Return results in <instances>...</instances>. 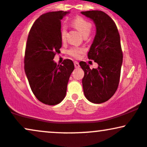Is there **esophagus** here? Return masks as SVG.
Here are the masks:
<instances>
[{
  "instance_id": "obj_1",
  "label": "esophagus",
  "mask_w": 147,
  "mask_h": 147,
  "mask_svg": "<svg viewBox=\"0 0 147 147\" xmlns=\"http://www.w3.org/2000/svg\"><path fill=\"white\" fill-rule=\"evenodd\" d=\"M74 65H75V68H79V64L77 61H74Z\"/></svg>"
}]
</instances>
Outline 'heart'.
I'll list each match as a JSON object with an SVG mask.
<instances>
[{
  "instance_id": "heart-1",
  "label": "heart",
  "mask_w": 147,
  "mask_h": 147,
  "mask_svg": "<svg viewBox=\"0 0 147 147\" xmlns=\"http://www.w3.org/2000/svg\"><path fill=\"white\" fill-rule=\"evenodd\" d=\"M72 25L80 32L81 34L84 36H88L89 34L92 29V24L86 18L82 17H77L72 22ZM67 30L65 26H62L61 28V38L63 41L65 40L66 38ZM85 50L82 48H78V47H74L68 50V53L70 56L75 59H78L82 53H84Z\"/></svg>"
}]
</instances>
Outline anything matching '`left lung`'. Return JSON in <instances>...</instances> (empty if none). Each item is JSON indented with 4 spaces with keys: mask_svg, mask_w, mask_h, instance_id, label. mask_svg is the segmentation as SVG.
<instances>
[{
    "mask_svg": "<svg viewBox=\"0 0 147 147\" xmlns=\"http://www.w3.org/2000/svg\"><path fill=\"white\" fill-rule=\"evenodd\" d=\"M81 13L95 24L96 34L88 57L98 64L97 68L90 69L86 62L79 63L84 71V93L90 102L101 104L112 97L119 85L123 59L120 36L113 20L104 11Z\"/></svg>",
    "mask_w": 147,
    "mask_h": 147,
    "instance_id": "1",
    "label": "left lung"
}]
</instances>
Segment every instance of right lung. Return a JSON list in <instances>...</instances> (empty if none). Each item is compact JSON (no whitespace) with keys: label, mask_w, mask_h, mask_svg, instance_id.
<instances>
[{"label":"right lung","mask_w":147,"mask_h":147,"mask_svg":"<svg viewBox=\"0 0 147 147\" xmlns=\"http://www.w3.org/2000/svg\"><path fill=\"white\" fill-rule=\"evenodd\" d=\"M69 11L42 14L32 26L25 52V72L35 97L45 104H59L65 97L69 78L75 65L70 59L62 65L54 61L62 45L61 20Z\"/></svg>","instance_id":"add662e5"}]
</instances>
